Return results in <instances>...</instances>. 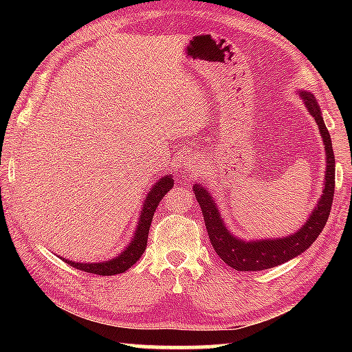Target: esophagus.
Segmentation results:
<instances>
[{
  "label": "esophagus",
  "mask_w": 352,
  "mask_h": 352,
  "mask_svg": "<svg viewBox=\"0 0 352 352\" xmlns=\"http://www.w3.org/2000/svg\"><path fill=\"white\" fill-rule=\"evenodd\" d=\"M189 164L192 166V168H200V166H204V158L200 157V155H195V157H190V160H188Z\"/></svg>",
  "instance_id": "34e87169"
}]
</instances>
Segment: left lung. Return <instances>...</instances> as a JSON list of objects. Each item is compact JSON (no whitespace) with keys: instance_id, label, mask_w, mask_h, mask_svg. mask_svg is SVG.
Instances as JSON below:
<instances>
[{"instance_id":"8db88e82","label":"left lung","mask_w":352,"mask_h":352,"mask_svg":"<svg viewBox=\"0 0 352 352\" xmlns=\"http://www.w3.org/2000/svg\"><path fill=\"white\" fill-rule=\"evenodd\" d=\"M298 94H300L302 104L306 105L307 111L311 113L318 126L326 151V170L323 194H321L317 206L312 210L306 223L296 233H292L285 237H273V239H241V237L231 233L223 222L222 214H220L210 189H206L200 183H195L192 186L195 199H197L201 214H204L212 248L216 250L219 258L225 264L233 267L237 272H259L272 269V267L281 265L284 262L296 258L312 245L318 234L323 231L327 217H329L333 199V186H336V158H333L331 135L324 126V119L321 116L320 105L314 94L305 90H300Z\"/></svg>"}]
</instances>
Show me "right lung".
Listing matches in <instances>:
<instances>
[{"label": "right lung", "instance_id": "right-lung-1", "mask_svg": "<svg viewBox=\"0 0 352 352\" xmlns=\"http://www.w3.org/2000/svg\"><path fill=\"white\" fill-rule=\"evenodd\" d=\"M174 186V177L170 174L164 175L160 178V180L153 184L151 190L144 195V204L141 208V214L138 219V225H136V230L132 236V241L129 242V245L122 250L121 253L115 258L102 262H76L62 258L67 264L74 267L77 270H83L88 273H94V275H102V276H111V275H119V273H124L129 270L136 261L141 258V254L144 253L147 247V236H148V228H151L153 212L160 205V201L164 197V194L168 192L169 189Z\"/></svg>", "mask_w": 352, "mask_h": 352}]
</instances>
